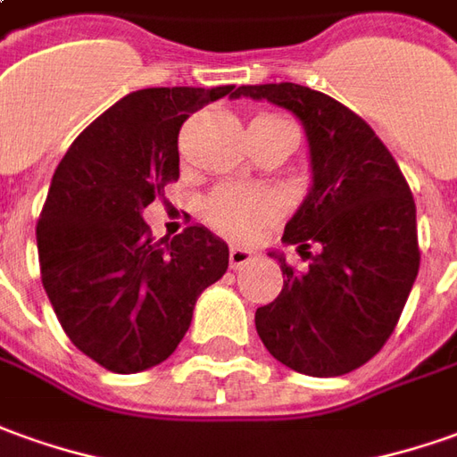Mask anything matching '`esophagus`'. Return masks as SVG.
<instances>
[{
    "instance_id": "34e87169",
    "label": "esophagus",
    "mask_w": 457,
    "mask_h": 457,
    "mask_svg": "<svg viewBox=\"0 0 457 457\" xmlns=\"http://www.w3.org/2000/svg\"><path fill=\"white\" fill-rule=\"evenodd\" d=\"M251 261H256V251H251V248L231 246V251H228V263H231V269L234 270L244 269Z\"/></svg>"
}]
</instances>
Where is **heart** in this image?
<instances>
[{
  "label": "heart",
  "instance_id": "heart-1",
  "mask_svg": "<svg viewBox=\"0 0 457 457\" xmlns=\"http://www.w3.org/2000/svg\"><path fill=\"white\" fill-rule=\"evenodd\" d=\"M253 119H270V114H259ZM276 211H278V204L266 188L228 184V187L216 188L206 198L204 219L221 234L246 236L251 231H256L261 223L273 219Z\"/></svg>",
  "mask_w": 457,
  "mask_h": 457
}]
</instances>
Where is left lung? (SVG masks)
I'll return each mask as SVG.
<instances>
[{"mask_svg":"<svg viewBox=\"0 0 457 457\" xmlns=\"http://www.w3.org/2000/svg\"><path fill=\"white\" fill-rule=\"evenodd\" d=\"M238 96L266 99L303 124L313 174L283 231L308 266L295 270L270 253L281 263L283 288L256 311V330L295 373H351L391 338L418 276L411 187L376 131L328 94L281 81L238 87Z\"/></svg>","mask_w":457,"mask_h":457,"instance_id":"8db88e82","label":"left lung"}]
</instances>
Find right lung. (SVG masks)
Wrapping results in <instances>:
<instances>
[{"mask_svg": "<svg viewBox=\"0 0 457 457\" xmlns=\"http://www.w3.org/2000/svg\"><path fill=\"white\" fill-rule=\"evenodd\" d=\"M234 84L138 89L84 129L59 162L37 223L44 291L84 355L112 373L159 366L187 336L196 298L228 269L204 226L154 244L141 211L179 179L188 114Z\"/></svg>", "mask_w": 457, "mask_h": 457, "instance_id": "1", "label": "right lung"}]
</instances>
